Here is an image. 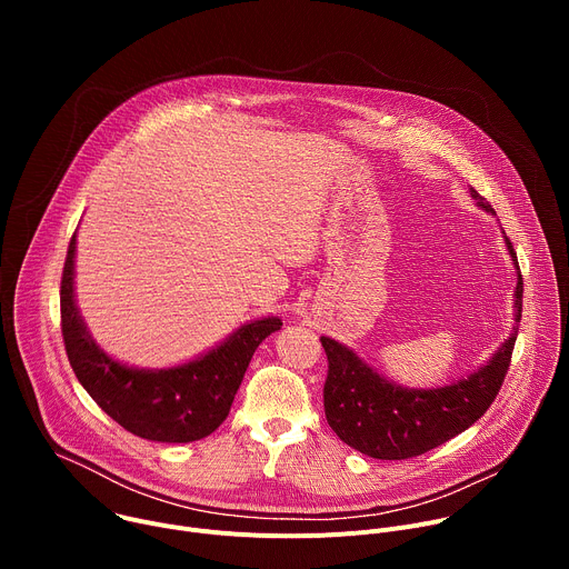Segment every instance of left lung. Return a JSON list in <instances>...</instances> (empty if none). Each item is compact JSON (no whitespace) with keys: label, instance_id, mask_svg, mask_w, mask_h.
<instances>
[{"label":"left lung","instance_id":"1","mask_svg":"<svg viewBox=\"0 0 569 569\" xmlns=\"http://www.w3.org/2000/svg\"><path fill=\"white\" fill-rule=\"evenodd\" d=\"M470 198L486 213H496L472 187ZM505 233V231H502ZM505 246L518 283L513 290V321L522 315V274L511 240ZM518 327L481 367L441 387H402L378 373L347 345L321 336L329 358L323 385V412L333 432L353 450L373 459H410L468 430L491 408L507 376Z\"/></svg>","mask_w":569,"mask_h":569}]
</instances>
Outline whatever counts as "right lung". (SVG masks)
Segmentation results:
<instances>
[{"mask_svg": "<svg viewBox=\"0 0 569 569\" xmlns=\"http://www.w3.org/2000/svg\"><path fill=\"white\" fill-rule=\"evenodd\" d=\"M76 233L60 286L62 338L69 365L99 408L128 432L159 443H189L209 437L229 415L233 396L259 345L281 329L266 315L229 333L209 351L164 369L114 360L92 338L76 303Z\"/></svg>", "mask_w": 569, "mask_h": 569, "instance_id": "obj_1", "label": "right lung"}]
</instances>
